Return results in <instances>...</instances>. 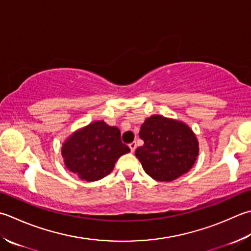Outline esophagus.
Instances as JSON below:
<instances>
[{
    "instance_id": "obj_1",
    "label": "esophagus",
    "mask_w": 251,
    "mask_h": 251,
    "mask_svg": "<svg viewBox=\"0 0 251 251\" xmlns=\"http://www.w3.org/2000/svg\"><path fill=\"white\" fill-rule=\"evenodd\" d=\"M128 146H129V148H130V151H131V152H134V151L136 150V148H137V144H136L135 141L130 142V144H129Z\"/></svg>"
}]
</instances>
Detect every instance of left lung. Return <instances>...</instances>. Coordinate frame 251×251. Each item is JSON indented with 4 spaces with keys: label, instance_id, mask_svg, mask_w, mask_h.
I'll list each match as a JSON object with an SVG mask.
<instances>
[{
    "label": "left lung",
    "instance_id": "8db88e82",
    "mask_svg": "<svg viewBox=\"0 0 251 251\" xmlns=\"http://www.w3.org/2000/svg\"><path fill=\"white\" fill-rule=\"evenodd\" d=\"M144 146L135 154L145 172L160 181H172L193 168L199 152L198 141L181 122L152 115L140 127Z\"/></svg>",
    "mask_w": 251,
    "mask_h": 251
}]
</instances>
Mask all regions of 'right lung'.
<instances>
[{
    "instance_id": "add662e5",
    "label": "right lung",
    "mask_w": 251,
    "mask_h": 251,
    "mask_svg": "<svg viewBox=\"0 0 251 251\" xmlns=\"http://www.w3.org/2000/svg\"><path fill=\"white\" fill-rule=\"evenodd\" d=\"M129 151L117 127L98 121L73 134L63 145L62 154L68 170L93 181L109 175L120 156Z\"/></svg>"
}]
</instances>
